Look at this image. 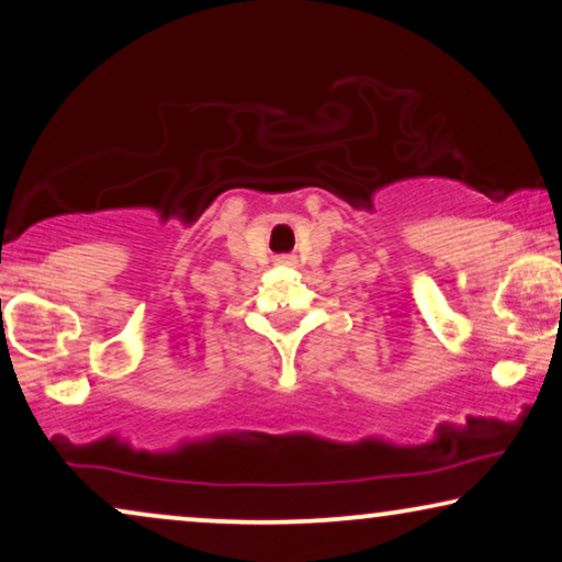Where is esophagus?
Listing matches in <instances>:
<instances>
[{
    "label": "esophagus",
    "mask_w": 562,
    "mask_h": 562,
    "mask_svg": "<svg viewBox=\"0 0 562 562\" xmlns=\"http://www.w3.org/2000/svg\"><path fill=\"white\" fill-rule=\"evenodd\" d=\"M279 263H281V266H294V258H291V256H281Z\"/></svg>",
    "instance_id": "obj_1"
}]
</instances>
